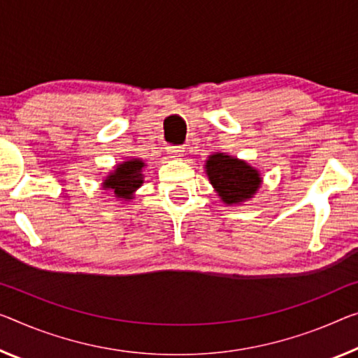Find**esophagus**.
<instances>
[{"mask_svg":"<svg viewBox=\"0 0 358 358\" xmlns=\"http://www.w3.org/2000/svg\"><path fill=\"white\" fill-rule=\"evenodd\" d=\"M185 150L184 147H168V153L169 155H174V157H180L182 155Z\"/></svg>","mask_w":358,"mask_h":358,"instance_id":"34e87169","label":"esophagus"}]
</instances>
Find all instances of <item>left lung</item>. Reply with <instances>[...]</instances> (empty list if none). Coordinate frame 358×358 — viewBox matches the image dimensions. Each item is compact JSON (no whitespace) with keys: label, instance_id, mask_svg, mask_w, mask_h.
I'll return each instance as SVG.
<instances>
[{"label":"left lung","instance_id":"8db88e82","mask_svg":"<svg viewBox=\"0 0 358 358\" xmlns=\"http://www.w3.org/2000/svg\"><path fill=\"white\" fill-rule=\"evenodd\" d=\"M205 173L214 192L227 206L241 205L251 200L262 184L259 169L245 160L221 152L206 158Z\"/></svg>","mask_w":358,"mask_h":358}]
</instances>
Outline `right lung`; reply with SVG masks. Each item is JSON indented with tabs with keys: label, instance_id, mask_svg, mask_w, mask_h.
Wrapping results in <instances>:
<instances>
[{
	"label": "right lung",
	"instance_id": "1",
	"mask_svg": "<svg viewBox=\"0 0 358 358\" xmlns=\"http://www.w3.org/2000/svg\"><path fill=\"white\" fill-rule=\"evenodd\" d=\"M147 164L141 158H129L115 164L112 171L102 179V190L108 192L117 201H131L136 198V192L144 184V168Z\"/></svg>",
	"mask_w": 358,
	"mask_h": 358
}]
</instances>
